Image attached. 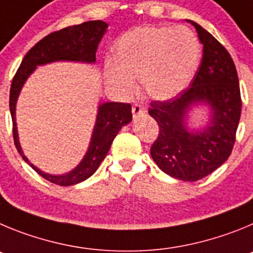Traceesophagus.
<instances>
[{"label": "esophagus", "instance_id": "esophagus-1", "mask_svg": "<svg viewBox=\"0 0 253 253\" xmlns=\"http://www.w3.org/2000/svg\"><path fill=\"white\" fill-rule=\"evenodd\" d=\"M145 112H146V110H145L141 104L136 103L132 106V115H133V118H135V120H137V118L140 117V116H142Z\"/></svg>", "mask_w": 253, "mask_h": 253}]
</instances>
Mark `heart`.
<instances>
[{"label": "heart", "mask_w": 253, "mask_h": 253, "mask_svg": "<svg viewBox=\"0 0 253 253\" xmlns=\"http://www.w3.org/2000/svg\"><path fill=\"white\" fill-rule=\"evenodd\" d=\"M116 60L106 64L110 84L122 94L135 90V77L150 98L165 101L183 92L202 60L199 39L185 26H141L115 45Z\"/></svg>", "instance_id": "obj_1"}]
</instances>
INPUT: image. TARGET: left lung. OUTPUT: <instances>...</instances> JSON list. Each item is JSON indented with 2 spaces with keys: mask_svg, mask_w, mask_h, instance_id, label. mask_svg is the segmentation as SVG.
Listing matches in <instances>:
<instances>
[{
  "mask_svg": "<svg viewBox=\"0 0 253 253\" xmlns=\"http://www.w3.org/2000/svg\"><path fill=\"white\" fill-rule=\"evenodd\" d=\"M203 44V58L192 83L168 101H155L149 115L159 125L151 156L165 174L183 181H197L226 163L233 149L241 117L240 84L231 55L217 39L192 20ZM207 105L209 122L188 127V113Z\"/></svg>",
  "mask_w": 253,
  "mask_h": 253,
  "instance_id": "obj_1",
  "label": "left lung"
}]
</instances>
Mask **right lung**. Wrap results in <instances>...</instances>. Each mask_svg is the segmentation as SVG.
I'll use <instances>...</instances> for the list:
<instances>
[{
	"label": "right lung",
	"instance_id": "add662e5",
	"mask_svg": "<svg viewBox=\"0 0 253 253\" xmlns=\"http://www.w3.org/2000/svg\"><path fill=\"white\" fill-rule=\"evenodd\" d=\"M107 27L108 25L106 22L97 20L65 27L49 34L27 51L12 79L10 89V112L12 117V132L16 149L21 155V158L36 172L56 185H74L94 174L106 158L107 152L110 151L112 141L115 140L120 129L132 121L131 104L118 102H106L99 104L89 146L84 158L72 171L63 175H53L42 171L24 155L16 125V103L25 82L35 72L39 65L49 64L54 61H77L88 64L95 63V51L107 31Z\"/></svg>",
	"mask_w": 253,
	"mask_h": 253
}]
</instances>
